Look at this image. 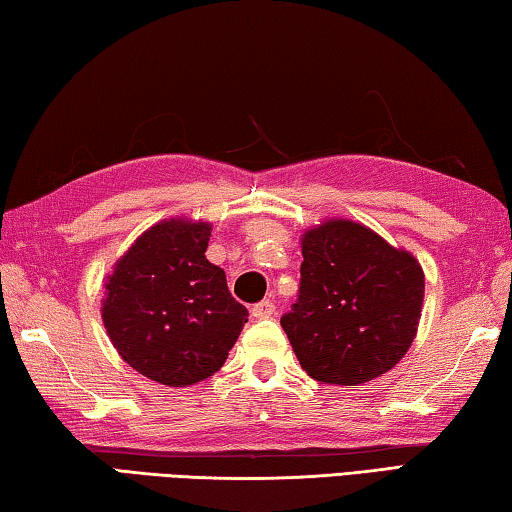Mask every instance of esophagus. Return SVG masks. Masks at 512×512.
<instances>
[{"mask_svg": "<svg viewBox=\"0 0 512 512\" xmlns=\"http://www.w3.org/2000/svg\"><path fill=\"white\" fill-rule=\"evenodd\" d=\"M250 314H253L255 318H268L275 314V302L271 298H266L262 302H257V305H253V309H250Z\"/></svg>", "mask_w": 512, "mask_h": 512, "instance_id": "obj_1", "label": "esophagus"}]
</instances>
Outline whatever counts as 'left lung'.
Here are the masks:
<instances>
[{"label": "left lung", "mask_w": 512, "mask_h": 512, "mask_svg": "<svg viewBox=\"0 0 512 512\" xmlns=\"http://www.w3.org/2000/svg\"><path fill=\"white\" fill-rule=\"evenodd\" d=\"M302 257L298 300L280 323L307 375L359 386L391 370L418 332V259L345 219L305 232Z\"/></svg>", "instance_id": "obj_1"}]
</instances>
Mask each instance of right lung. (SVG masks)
<instances>
[{
	"label": "right lung",
	"mask_w": 512,
	"mask_h": 512,
	"mask_svg": "<svg viewBox=\"0 0 512 512\" xmlns=\"http://www.w3.org/2000/svg\"><path fill=\"white\" fill-rule=\"evenodd\" d=\"M210 223L153 225L119 259L101 316L128 366L164 386H189L219 370L248 309L232 298L223 268L207 262Z\"/></svg>",
	"instance_id": "1"
}]
</instances>
